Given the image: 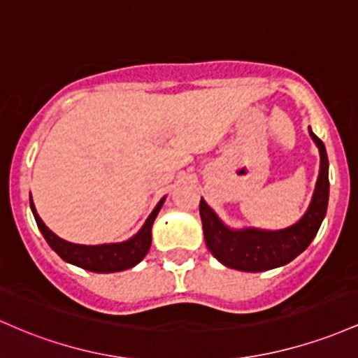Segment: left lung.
<instances>
[{"label":"left lung","instance_id":"8db88e82","mask_svg":"<svg viewBox=\"0 0 358 358\" xmlns=\"http://www.w3.org/2000/svg\"><path fill=\"white\" fill-rule=\"evenodd\" d=\"M309 135L320 150V176L308 211L292 227L274 231L260 230V228L233 230L201 198L199 215L203 222L204 242L213 257L218 259L223 266L243 272H264L268 268L282 267L294 260L301 252L306 250L308 245L313 242L327 215L330 180H328V155L324 143L313 134L311 128Z\"/></svg>","mask_w":358,"mask_h":358}]
</instances>
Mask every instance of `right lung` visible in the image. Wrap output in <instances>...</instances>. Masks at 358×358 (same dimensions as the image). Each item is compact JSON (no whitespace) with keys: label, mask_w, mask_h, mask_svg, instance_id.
Returning a JSON list of instances; mask_svg holds the SVG:
<instances>
[{"label":"right lung","mask_w":358,"mask_h":358,"mask_svg":"<svg viewBox=\"0 0 358 358\" xmlns=\"http://www.w3.org/2000/svg\"><path fill=\"white\" fill-rule=\"evenodd\" d=\"M164 201H166V198L159 201L157 206L154 208V211H152L150 216L147 218V222L143 223V227L140 228L138 233L131 236L130 240L120 243L103 245H79L59 238V236L55 235L54 231H50L49 228L45 227V223L40 220L37 210H35L34 201H31V194L30 208L35 216L38 230L42 231L43 238L47 240V243L50 245L52 250H54L60 259L72 264V266L86 268V271L108 274V272H120L135 267L136 264L147 255L148 248H150L152 245V224H154V220L157 218Z\"/></svg>","instance_id":"add662e5"}]
</instances>
